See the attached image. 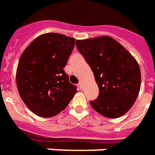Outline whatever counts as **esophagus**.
Segmentation results:
<instances>
[{
  "instance_id": "1",
  "label": "esophagus",
  "mask_w": 155,
  "mask_h": 155,
  "mask_svg": "<svg viewBox=\"0 0 155 155\" xmlns=\"http://www.w3.org/2000/svg\"><path fill=\"white\" fill-rule=\"evenodd\" d=\"M78 88H79L80 90H82V89H83V84H82V82H79V83L78 84Z\"/></svg>"
}]
</instances>
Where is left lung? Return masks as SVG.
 <instances>
[{
  "instance_id": "8db88e82",
  "label": "left lung",
  "mask_w": 155,
  "mask_h": 155,
  "mask_svg": "<svg viewBox=\"0 0 155 155\" xmlns=\"http://www.w3.org/2000/svg\"><path fill=\"white\" fill-rule=\"evenodd\" d=\"M76 46L94 72L99 87L94 111L116 119L133 106L141 87V71L134 57L110 36L77 40Z\"/></svg>"
}]
</instances>
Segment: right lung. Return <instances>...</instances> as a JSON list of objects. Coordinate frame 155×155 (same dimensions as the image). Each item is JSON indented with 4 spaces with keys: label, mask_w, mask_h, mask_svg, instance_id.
Wrapping results in <instances>:
<instances>
[{
    "label": "right lung",
    "mask_w": 155,
    "mask_h": 155,
    "mask_svg": "<svg viewBox=\"0 0 155 155\" xmlns=\"http://www.w3.org/2000/svg\"><path fill=\"white\" fill-rule=\"evenodd\" d=\"M75 39L59 33L36 37L23 52L16 73L19 95L32 113L42 118L60 114L77 92L64 71Z\"/></svg>",
    "instance_id": "add662e5"
}]
</instances>
